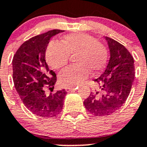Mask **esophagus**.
Segmentation results:
<instances>
[{
    "label": "esophagus",
    "instance_id": "34e87169",
    "mask_svg": "<svg viewBox=\"0 0 147 147\" xmlns=\"http://www.w3.org/2000/svg\"><path fill=\"white\" fill-rule=\"evenodd\" d=\"M77 89H78V88H66L65 90L67 92H70V91H72V90H77Z\"/></svg>",
    "mask_w": 147,
    "mask_h": 147
}]
</instances>
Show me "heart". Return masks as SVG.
<instances>
[{"mask_svg": "<svg viewBox=\"0 0 147 147\" xmlns=\"http://www.w3.org/2000/svg\"><path fill=\"white\" fill-rule=\"evenodd\" d=\"M76 65L67 67L60 73L59 83L64 87H75L88 77L89 72L98 73L104 69L107 59V51L94 37L84 33L67 35L62 44L51 41L48 45L46 58L53 69H61L67 65L69 56H75Z\"/></svg>", "mask_w": 147, "mask_h": 147, "instance_id": "b5f03b06", "label": "heart"}]
</instances>
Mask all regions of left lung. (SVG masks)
<instances>
[{
    "mask_svg": "<svg viewBox=\"0 0 147 147\" xmlns=\"http://www.w3.org/2000/svg\"><path fill=\"white\" fill-rule=\"evenodd\" d=\"M110 58L105 71L94 81L98 87L83 101L94 116H107L118 110L129 96L135 78L134 60L127 49L108 37Z\"/></svg>",
    "mask_w": 147,
    "mask_h": 147,
    "instance_id": "left-lung-1",
    "label": "left lung"
}]
</instances>
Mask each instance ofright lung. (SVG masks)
<instances>
[{
    "instance_id": "obj_1",
    "label": "right lung",
    "mask_w": 147,
    "mask_h": 147,
    "mask_svg": "<svg viewBox=\"0 0 147 147\" xmlns=\"http://www.w3.org/2000/svg\"><path fill=\"white\" fill-rule=\"evenodd\" d=\"M64 30H53L25 41L19 48L12 61L15 88L24 106L35 115L53 117L61 112L67 92L53 91L57 75L46 61L48 44L53 36Z\"/></svg>"
}]
</instances>
